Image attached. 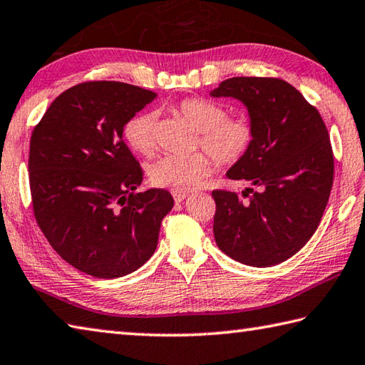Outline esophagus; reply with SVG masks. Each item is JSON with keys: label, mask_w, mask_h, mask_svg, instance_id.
I'll return each mask as SVG.
<instances>
[{"label": "esophagus", "mask_w": 365, "mask_h": 365, "mask_svg": "<svg viewBox=\"0 0 365 365\" xmlns=\"http://www.w3.org/2000/svg\"><path fill=\"white\" fill-rule=\"evenodd\" d=\"M172 196H174L175 202H182L185 197L188 196V193H187V191H174V193H172Z\"/></svg>", "instance_id": "esophagus-1"}]
</instances>
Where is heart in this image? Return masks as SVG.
<instances>
[{
	"label": "heart",
	"instance_id": "obj_1",
	"mask_svg": "<svg viewBox=\"0 0 365 365\" xmlns=\"http://www.w3.org/2000/svg\"><path fill=\"white\" fill-rule=\"evenodd\" d=\"M175 111L191 128L200 132L197 147L220 165H235L249 155L255 142V124L244 115L227 116L222 103L204 97H188L177 103ZM156 115L143 111L124 125V138L138 155L150 156L156 147ZM214 170L205 153L191 156H163L150 165V182L158 188L188 191Z\"/></svg>",
	"mask_w": 365,
	"mask_h": 365
}]
</instances>
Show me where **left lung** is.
I'll use <instances>...</instances> for the list:
<instances>
[{
    "mask_svg": "<svg viewBox=\"0 0 365 365\" xmlns=\"http://www.w3.org/2000/svg\"><path fill=\"white\" fill-rule=\"evenodd\" d=\"M210 96L247 107L255 142L227 177L258 188L212 191L215 242L249 267H273L309 241L326 210L334 183L327 128L316 107L279 78H230Z\"/></svg>",
    "mask_w": 365,
    "mask_h": 365,
    "instance_id": "1",
    "label": "left lung"
}]
</instances>
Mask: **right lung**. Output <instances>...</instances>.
Masks as SVG:
<instances>
[{
    "mask_svg": "<svg viewBox=\"0 0 365 365\" xmlns=\"http://www.w3.org/2000/svg\"><path fill=\"white\" fill-rule=\"evenodd\" d=\"M158 94L118 81L62 92L30 138V191L38 227L71 267L116 279L155 254L169 191L138 193L143 170L123 140L125 123Z\"/></svg>",
    "mask_w": 365,
    "mask_h": 365,
    "instance_id": "right-lung-1",
    "label": "right lung"
}]
</instances>
